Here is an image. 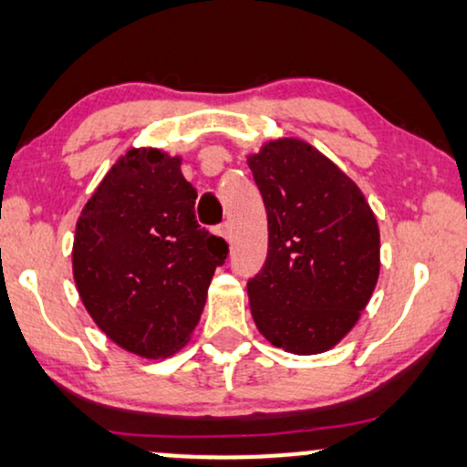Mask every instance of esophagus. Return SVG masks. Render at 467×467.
I'll use <instances>...</instances> for the list:
<instances>
[{
    "label": "esophagus",
    "instance_id": "34e87169",
    "mask_svg": "<svg viewBox=\"0 0 467 467\" xmlns=\"http://www.w3.org/2000/svg\"><path fill=\"white\" fill-rule=\"evenodd\" d=\"M217 234H220V237H223L226 241H230V237H233V228H230V223L228 222L222 223V226L217 228Z\"/></svg>",
    "mask_w": 467,
    "mask_h": 467
}]
</instances>
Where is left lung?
<instances>
[{
    "instance_id": "8db88e82",
    "label": "left lung",
    "mask_w": 467,
    "mask_h": 467,
    "mask_svg": "<svg viewBox=\"0 0 467 467\" xmlns=\"http://www.w3.org/2000/svg\"><path fill=\"white\" fill-rule=\"evenodd\" d=\"M267 209L269 250L247 282L258 332L297 356L329 351L379 277V226L359 187L308 141L280 138L247 157Z\"/></svg>"
}]
</instances>
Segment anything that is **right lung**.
<instances>
[{"mask_svg": "<svg viewBox=\"0 0 467 467\" xmlns=\"http://www.w3.org/2000/svg\"><path fill=\"white\" fill-rule=\"evenodd\" d=\"M181 157L131 149L111 165L75 228L73 277L99 329L140 358L185 347L228 244L196 222Z\"/></svg>", "mask_w": 467, "mask_h": 467, "instance_id": "right-lung-1", "label": "right lung"}]
</instances>
